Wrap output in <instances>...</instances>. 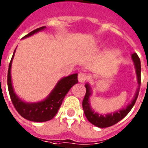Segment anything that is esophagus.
I'll return each mask as SVG.
<instances>
[{
  "mask_svg": "<svg viewBox=\"0 0 148 148\" xmlns=\"http://www.w3.org/2000/svg\"><path fill=\"white\" fill-rule=\"evenodd\" d=\"M78 82H79L84 83V82H85L86 81L88 80L89 75H87L86 73H84V72H80V73H78Z\"/></svg>",
  "mask_w": 148,
  "mask_h": 148,
  "instance_id": "esophagus-1",
  "label": "esophagus"
}]
</instances>
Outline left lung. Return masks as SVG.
I'll return each mask as SVG.
<instances>
[{
    "label": "left lung",
    "mask_w": 148,
    "mask_h": 148,
    "mask_svg": "<svg viewBox=\"0 0 148 148\" xmlns=\"http://www.w3.org/2000/svg\"><path fill=\"white\" fill-rule=\"evenodd\" d=\"M132 59H133V62L135 64L138 87L137 89L135 97H134L133 100L132 101L131 104H129L125 109H122L119 111L115 112L114 113H110V114H108L106 115V116H102V115H99L98 113H95L92 110V108H90V101H89V98H90V95H91V91H90L91 88L89 86V84H85L86 94L84 95L83 101H82V107H83L84 114H85L87 120L90 123H92V125H95V126L102 128L108 127H110L112 125H115V124L118 123L119 121H121L123 118H125V116L128 114V113L131 110V109L133 108L134 104H135L137 98H138L139 89H140L141 62L140 59H139V57H138L136 53H133L132 55Z\"/></svg>",
    "instance_id": "1"
}]
</instances>
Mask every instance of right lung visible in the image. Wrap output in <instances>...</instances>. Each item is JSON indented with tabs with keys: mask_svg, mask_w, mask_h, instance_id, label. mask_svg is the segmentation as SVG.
I'll use <instances>...</instances> for the list:
<instances>
[{
	"mask_svg": "<svg viewBox=\"0 0 148 148\" xmlns=\"http://www.w3.org/2000/svg\"><path fill=\"white\" fill-rule=\"evenodd\" d=\"M46 27H41L33 30L23 38H27L43 30ZM15 51L10 61L7 74L8 90L10 92V99L18 113L24 119L36 122H44L52 119L56 115L58 109L62 104V101L65 95L74 84L78 83V74L75 73L67 77L63 78L58 82L54 90L44 101L38 103L29 104L22 101L15 93L13 90L11 81V66Z\"/></svg>",
	"mask_w": 148,
	"mask_h": 148,
	"instance_id": "right-lung-1",
	"label": "right lung"
}]
</instances>
